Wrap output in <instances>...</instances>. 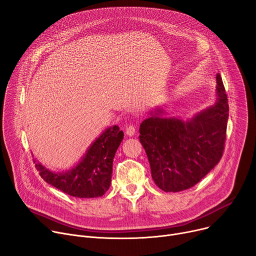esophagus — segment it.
I'll list each match as a JSON object with an SVG mask.
<instances>
[{"mask_svg": "<svg viewBox=\"0 0 256 256\" xmlns=\"http://www.w3.org/2000/svg\"><path fill=\"white\" fill-rule=\"evenodd\" d=\"M126 134L130 137V136H134L136 134V126L134 124H128L126 128Z\"/></svg>", "mask_w": 256, "mask_h": 256, "instance_id": "esophagus-1", "label": "esophagus"}]
</instances>
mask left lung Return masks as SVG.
<instances>
[{"instance_id": "8db88e82", "label": "left lung", "mask_w": 256, "mask_h": 256, "mask_svg": "<svg viewBox=\"0 0 256 256\" xmlns=\"http://www.w3.org/2000/svg\"><path fill=\"white\" fill-rule=\"evenodd\" d=\"M217 102L192 120L158 117L162 110L140 126V142L154 183L166 192L188 190L219 162L226 139L228 103L217 74Z\"/></svg>"}]
</instances>
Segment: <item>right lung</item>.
I'll use <instances>...</instances> for the list:
<instances>
[{
  "mask_svg": "<svg viewBox=\"0 0 256 256\" xmlns=\"http://www.w3.org/2000/svg\"><path fill=\"white\" fill-rule=\"evenodd\" d=\"M118 126L107 128L92 143L82 160L64 173H54L34 160L40 176L48 184L76 198H98L105 194L111 184L113 158L124 139Z\"/></svg>",
  "mask_w": 256,
  "mask_h": 256,
  "instance_id": "right-lung-1",
  "label": "right lung"
}]
</instances>
